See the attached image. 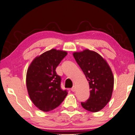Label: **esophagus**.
<instances>
[{
    "label": "esophagus",
    "mask_w": 135,
    "mask_h": 135,
    "mask_svg": "<svg viewBox=\"0 0 135 135\" xmlns=\"http://www.w3.org/2000/svg\"><path fill=\"white\" fill-rule=\"evenodd\" d=\"M71 90L72 91V92H75V91L76 90V88H75V86H73V87H72V88L71 89Z\"/></svg>",
    "instance_id": "34e87169"
}]
</instances>
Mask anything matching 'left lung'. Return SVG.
Listing matches in <instances>:
<instances>
[{"label": "left lung", "instance_id": "obj_1", "mask_svg": "<svg viewBox=\"0 0 135 135\" xmlns=\"http://www.w3.org/2000/svg\"><path fill=\"white\" fill-rule=\"evenodd\" d=\"M73 56L84 72L90 88V97L81 102L85 109L98 112L111 99L114 87V76L105 59L99 54L89 49L73 52Z\"/></svg>", "mask_w": 135, "mask_h": 135}]
</instances>
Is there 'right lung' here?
<instances>
[{
  "mask_svg": "<svg viewBox=\"0 0 135 135\" xmlns=\"http://www.w3.org/2000/svg\"><path fill=\"white\" fill-rule=\"evenodd\" d=\"M65 51L52 49L36 57L26 74V86L34 105L44 112L58 107L67 95L60 87L61 78L56 69L67 56Z\"/></svg>",
  "mask_w": 135,
  "mask_h": 135,
  "instance_id": "right-lung-1",
  "label": "right lung"
}]
</instances>
